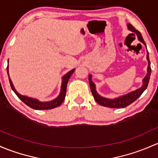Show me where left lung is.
I'll list each match as a JSON object with an SVG mask.
<instances>
[{
    "label": "left lung",
    "instance_id": "8db88e82",
    "mask_svg": "<svg viewBox=\"0 0 158 158\" xmlns=\"http://www.w3.org/2000/svg\"><path fill=\"white\" fill-rule=\"evenodd\" d=\"M128 30H131V32H134L137 35L138 39L140 42H141L144 45L146 46V44L144 43V40L142 38V35H141V32L137 30H135L134 27L132 25H131L130 23H128L127 25ZM147 60L148 61V71H147V74L144 77V78L143 79V84L141 87L139 89H137L135 91H131V92L128 93V94H126L124 96H122V97H118V98L115 99H108L105 98V97H101L100 95H99L97 94V90H96V87L94 83L93 82L92 80H91V74L89 75V83H90V87L91 92H92L93 96L94 97V100L97 102L100 105L103 106L110 107V108H124V107L128 106V105H130L131 103H132L133 102L135 101L142 94V93L147 88L148 85L149 80H150V76L151 73H152V68H151V62L150 60H149V55H148V52H147Z\"/></svg>",
    "mask_w": 158,
    "mask_h": 158
}]
</instances>
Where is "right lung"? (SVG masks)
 <instances>
[{
  "label": "right lung",
  "instance_id": "right-lung-1",
  "mask_svg": "<svg viewBox=\"0 0 158 158\" xmlns=\"http://www.w3.org/2000/svg\"><path fill=\"white\" fill-rule=\"evenodd\" d=\"M74 70L72 69L71 71H70L69 72H68L67 74H64L62 77V83H61V92H60L59 95L57 98H55V100H51V101L48 102H40L39 101L36 99L30 98V97H26V96H23L21 94H19V93H17V91L16 90V89L14 88V84H13L12 81H11L10 77L9 76V71H8V65L6 67V71H7V74L9 76V81L10 84L11 89L14 90V92L17 94V97L23 102L24 103L27 104V106L30 107V108L34 109V110H50V109L55 108V107H58L61 105V103L64 101V98H65L66 95V90H67V84L68 82V80H69L71 76L72 75V74L74 73Z\"/></svg>",
  "mask_w": 158,
  "mask_h": 158
}]
</instances>
